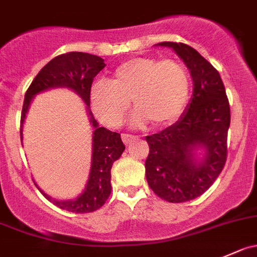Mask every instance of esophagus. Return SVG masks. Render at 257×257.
I'll use <instances>...</instances> for the list:
<instances>
[{"label":"esophagus","instance_id":"obj_1","mask_svg":"<svg viewBox=\"0 0 257 257\" xmlns=\"http://www.w3.org/2000/svg\"><path fill=\"white\" fill-rule=\"evenodd\" d=\"M121 139H123V142L125 144H131L132 142L137 141V139H138V137L131 136V134H123V136H121Z\"/></svg>","mask_w":257,"mask_h":257}]
</instances>
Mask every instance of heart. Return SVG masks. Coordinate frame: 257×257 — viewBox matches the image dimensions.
Listing matches in <instances>:
<instances>
[{
    "label": "heart",
    "mask_w": 257,
    "mask_h": 257,
    "mask_svg": "<svg viewBox=\"0 0 257 257\" xmlns=\"http://www.w3.org/2000/svg\"><path fill=\"white\" fill-rule=\"evenodd\" d=\"M189 75L182 62L138 56L124 61L114 70L113 79H100L91 85L94 113L109 126H119L131 108L137 106L131 125L157 128L174 123L188 100Z\"/></svg>",
    "instance_id": "1"
}]
</instances>
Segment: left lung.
I'll list each match as a JSON object with an SVG mask.
<instances>
[{
  "instance_id": "8db88e82",
  "label": "left lung",
  "mask_w": 257,
  "mask_h": 257,
  "mask_svg": "<svg viewBox=\"0 0 257 257\" xmlns=\"http://www.w3.org/2000/svg\"><path fill=\"white\" fill-rule=\"evenodd\" d=\"M169 47L191 73L193 93L173 125L146 137L149 187L167 202L181 203L205 193L222 172L227 156L230 104L218 71L193 47L159 42Z\"/></svg>"
}]
</instances>
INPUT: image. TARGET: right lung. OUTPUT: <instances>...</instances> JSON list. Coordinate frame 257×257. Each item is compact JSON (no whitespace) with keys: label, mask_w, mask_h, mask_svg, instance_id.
Segmentation results:
<instances>
[{"label":"right lung","mask_w":257,"mask_h":257,"mask_svg":"<svg viewBox=\"0 0 257 257\" xmlns=\"http://www.w3.org/2000/svg\"><path fill=\"white\" fill-rule=\"evenodd\" d=\"M105 68L104 59L86 52H66L59 55L49 61L40 70L36 78L27 89L25 95L24 108L21 114V142L24 139V123L30 105L37 94L50 89H69L74 91L85 103L86 114L90 125L93 126V148H91V167L85 187L75 198L71 200H56L45 193L35 182L42 195L61 210L74 213L93 212L105 203L111 192V166L120 158L125 149L120 134L108 131L94 118L90 109V89L94 78Z\"/></svg>","instance_id":"right-lung-1"}]
</instances>
